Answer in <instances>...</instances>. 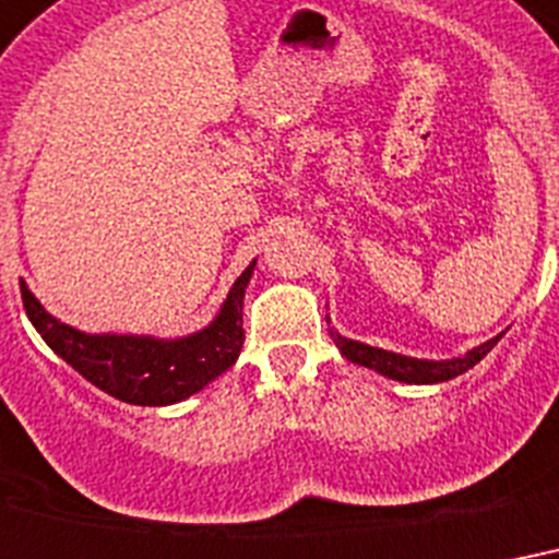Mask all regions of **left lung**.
<instances>
[{
	"label": "left lung",
	"instance_id": "1",
	"mask_svg": "<svg viewBox=\"0 0 559 559\" xmlns=\"http://www.w3.org/2000/svg\"><path fill=\"white\" fill-rule=\"evenodd\" d=\"M326 323H332L329 314H326ZM501 335H504V332H501ZM501 335L484 341V344H478V347L466 349L464 356L414 358V356H402V353H391V349L370 347V344H361V341L344 338L338 329L329 326V338L335 341V347L341 349V356L347 358V361L367 367V370H376V373L384 376V379H393V382H405V384H437V382H449V379L466 373L469 367L478 365V361H481V358L487 356L496 344H499Z\"/></svg>",
	"mask_w": 559,
	"mask_h": 559
}]
</instances>
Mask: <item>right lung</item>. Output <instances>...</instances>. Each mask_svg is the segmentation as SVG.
Segmentation results:
<instances>
[{
	"label": "right lung",
	"mask_w": 559,
	"mask_h": 559,
	"mask_svg": "<svg viewBox=\"0 0 559 559\" xmlns=\"http://www.w3.org/2000/svg\"><path fill=\"white\" fill-rule=\"evenodd\" d=\"M253 267L257 259L241 271L218 314L206 326L180 338L84 332L46 311L25 280H20V288L25 314L40 338L86 382L128 405H175L203 391L212 379L236 365L245 344L241 309Z\"/></svg>",
	"instance_id": "1"
}]
</instances>
